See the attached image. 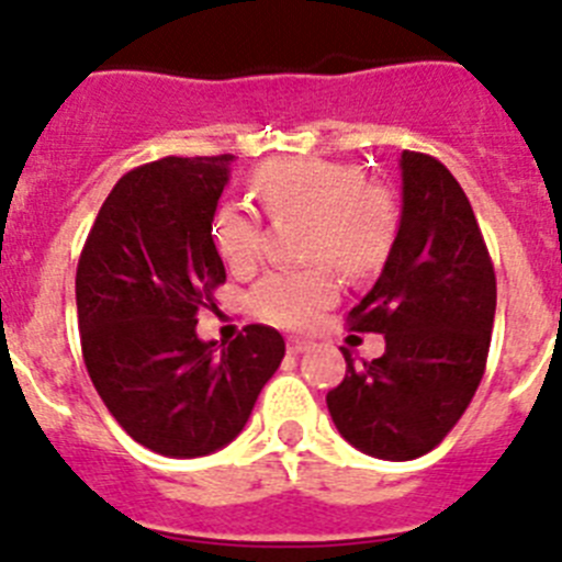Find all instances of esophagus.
I'll list each match as a JSON object with an SVG mask.
<instances>
[{
  "label": "esophagus",
  "mask_w": 562,
  "mask_h": 562,
  "mask_svg": "<svg viewBox=\"0 0 562 562\" xmlns=\"http://www.w3.org/2000/svg\"><path fill=\"white\" fill-rule=\"evenodd\" d=\"M312 349V342L304 340V337H290V342H286V351H290L292 357L304 355V351Z\"/></svg>",
  "instance_id": "34e87169"
}]
</instances>
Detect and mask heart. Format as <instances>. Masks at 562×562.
Wrapping results in <instances>:
<instances>
[{
	"label": "heart",
	"mask_w": 562,
	"mask_h": 562,
	"mask_svg": "<svg viewBox=\"0 0 562 562\" xmlns=\"http://www.w3.org/2000/svg\"><path fill=\"white\" fill-rule=\"evenodd\" d=\"M252 191L276 216L310 211L306 250L331 258L349 276L380 270L396 241L400 213L391 191L380 182H366L355 162L324 157H286L265 162L252 173ZM213 245L231 270H247L261 256V222L236 202L213 213ZM340 284L329 261L278 270L256 286L252 304L258 315L278 326L301 329L317 312L335 304Z\"/></svg>",
	"instance_id": "1"
}]
</instances>
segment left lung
Masks as SVG:
<instances>
[{
    "label": "left lung",
    "instance_id": "obj_1",
    "mask_svg": "<svg viewBox=\"0 0 562 562\" xmlns=\"http://www.w3.org/2000/svg\"><path fill=\"white\" fill-rule=\"evenodd\" d=\"M402 216L376 284L349 312L385 355L326 394L331 422L374 459L430 453L475 396L495 321V270L467 193L436 157L402 151Z\"/></svg>",
    "mask_w": 562,
    "mask_h": 562
}]
</instances>
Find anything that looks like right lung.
I'll return each instance as SVG.
<instances>
[{
  "mask_svg": "<svg viewBox=\"0 0 562 562\" xmlns=\"http://www.w3.org/2000/svg\"><path fill=\"white\" fill-rule=\"evenodd\" d=\"M233 154L162 157L123 173L78 258L81 351L109 414L143 448L196 459L225 448L284 360V337L250 324L222 349L196 315L225 284L213 213Z\"/></svg>",
  "mask_w": 562,
  "mask_h": 562,
  "instance_id": "obj_1",
  "label": "right lung"
}]
</instances>
